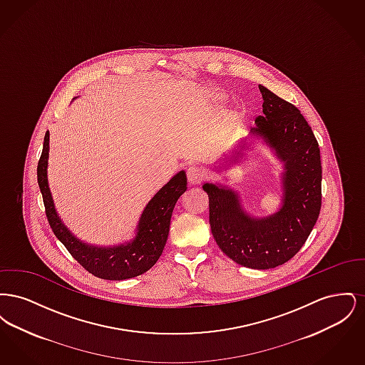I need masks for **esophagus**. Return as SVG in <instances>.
Segmentation results:
<instances>
[{"label": "esophagus", "mask_w": 365, "mask_h": 365, "mask_svg": "<svg viewBox=\"0 0 365 365\" xmlns=\"http://www.w3.org/2000/svg\"><path fill=\"white\" fill-rule=\"evenodd\" d=\"M204 178H205V174L201 168H198L195 165L187 168V182L190 183L191 186L200 185L204 180Z\"/></svg>", "instance_id": "obj_1"}]
</instances>
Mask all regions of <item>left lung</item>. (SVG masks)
I'll list each match as a JSON object with an SVG mask.
<instances>
[{
  "instance_id": "8db88e82",
  "label": "left lung",
  "mask_w": 365,
  "mask_h": 365,
  "mask_svg": "<svg viewBox=\"0 0 365 365\" xmlns=\"http://www.w3.org/2000/svg\"><path fill=\"white\" fill-rule=\"evenodd\" d=\"M262 116L250 130L283 164L280 208L268 216H253L242 208L238 191L222 183H205L209 223L223 253L253 269H269L290 260L308 240L322 207V163L319 143L305 118L294 105L267 87ZM245 140L219 163L226 170L245 158Z\"/></svg>"
}]
</instances>
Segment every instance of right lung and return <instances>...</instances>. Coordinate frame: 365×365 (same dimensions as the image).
<instances>
[{"label": "right lung", "instance_id": "right-lung-1", "mask_svg": "<svg viewBox=\"0 0 365 365\" xmlns=\"http://www.w3.org/2000/svg\"><path fill=\"white\" fill-rule=\"evenodd\" d=\"M48 160L49 131L45 134L43 149L36 168L38 185L53 232L67 247L71 256L90 274L106 280L135 278L149 271L160 259L167 242L175 204L187 190L186 173L179 171L174 175L146 204L133 240L116 246L98 247L78 240L58 216L48 182Z\"/></svg>", "mask_w": 365, "mask_h": 365}]
</instances>
